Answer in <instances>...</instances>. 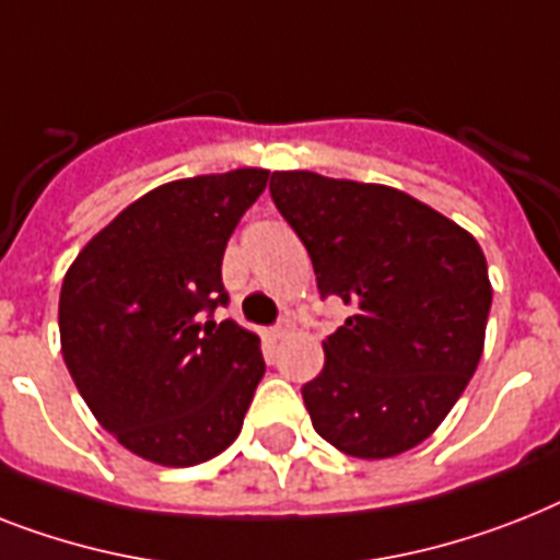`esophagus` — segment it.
Here are the masks:
<instances>
[{"label":"esophagus","instance_id":"1","mask_svg":"<svg viewBox=\"0 0 560 560\" xmlns=\"http://www.w3.org/2000/svg\"><path fill=\"white\" fill-rule=\"evenodd\" d=\"M288 330H290V319H281L270 327V336L272 339H281V336L288 334Z\"/></svg>","mask_w":560,"mask_h":560}]
</instances>
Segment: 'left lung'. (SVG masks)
<instances>
[{
    "label": "left lung",
    "instance_id": "8db88e82",
    "mask_svg": "<svg viewBox=\"0 0 560 560\" xmlns=\"http://www.w3.org/2000/svg\"><path fill=\"white\" fill-rule=\"evenodd\" d=\"M270 195L322 299L353 311L325 339L322 374L302 385L313 429L362 460L408 452L445 420L483 353V249L390 186L272 172Z\"/></svg>",
    "mask_w": 560,
    "mask_h": 560
}]
</instances>
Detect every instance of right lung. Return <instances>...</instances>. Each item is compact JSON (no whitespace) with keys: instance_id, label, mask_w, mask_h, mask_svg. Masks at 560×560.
Instances as JSON below:
<instances>
[{"instance_id":"add662e5","label":"right lung","mask_w":560,"mask_h":560,"mask_svg":"<svg viewBox=\"0 0 560 560\" xmlns=\"http://www.w3.org/2000/svg\"><path fill=\"white\" fill-rule=\"evenodd\" d=\"M265 170L163 184L100 230L66 272L59 339L77 390L117 443L195 466L238 438L265 376L258 336L215 322L221 261Z\"/></svg>"}]
</instances>
